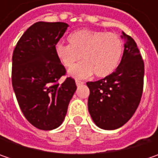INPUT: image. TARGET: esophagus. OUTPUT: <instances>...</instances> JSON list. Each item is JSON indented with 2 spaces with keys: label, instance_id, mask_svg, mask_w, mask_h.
Listing matches in <instances>:
<instances>
[{
  "label": "esophagus",
  "instance_id": "obj_1",
  "mask_svg": "<svg viewBox=\"0 0 158 158\" xmlns=\"http://www.w3.org/2000/svg\"><path fill=\"white\" fill-rule=\"evenodd\" d=\"M84 82H82V81H80V80H76V86H80V85H82Z\"/></svg>",
  "mask_w": 158,
  "mask_h": 158
}]
</instances>
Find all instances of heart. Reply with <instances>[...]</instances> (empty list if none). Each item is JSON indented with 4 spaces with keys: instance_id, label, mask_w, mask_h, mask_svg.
I'll return each instance as SVG.
<instances>
[{
    "instance_id": "obj_1",
    "label": "heart",
    "mask_w": 158,
    "mask_h": 158,
    "mask_svg": "<svg viewBox=\"0 0 158 158\" xmlns=\"http://www.w3.org/2000/svg\"><path fill=\"white\" fill-rule=\"evenodd\" d=\"M70 45L59 42L55 53L64 67L69 68L83 58V61L73 66L69 76L76 79H87L96 74L106 77L118 66L123 44L118 35L105 31L82 29L71 33Z\"/></svg>"
}]
</instances>
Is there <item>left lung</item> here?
I'll use <instances>...</instances> for the list:
<instances>
[{
	"label": "left lung",
	"mask_w": 158,
	"mask_h": 158,
	"mask_svg": "<svg viewBox=\"0 0 158 158\" xmlns=\"http://www.w3.org/2000/svg\"><path fill=\"white\" fill-rule=\"evenodd\" d=\"M124 52L118 68L97 82H88V109L98 127L114 130L136 111L143 95L144 63L135 40L122 32Z\"/></svg>",
	"instance_id": "left-lung-1"
}]
</instances>
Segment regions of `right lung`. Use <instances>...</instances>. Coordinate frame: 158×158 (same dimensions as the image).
<instances>
[{
    "instance_id": "right-lung-1",
    "label": "right lung",
    "mask_w": 158,
    "mask_h": 158,
    "mask_svg": "<svg viewBox=\"0 0 158 158\" xmlns=\"http://www.w3.org/2000/svg\"><path fill=\"white\" fill-rule=\"evenodd\" d=\"M69 27L66 23L38 22L18 40L12 56V85L24 117L35 127L52 130L62 124L76 82L59 80L66 69L55 46Z\"/></svg>"
}]
</instances>
